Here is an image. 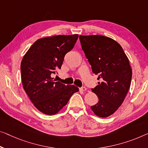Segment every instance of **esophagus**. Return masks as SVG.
<instances>
[{
	"label": "esophagus",
	"instance_id": "obj_1",
	"mask_svg": "<svg viewBox=\"0 0 148 148\" xmlns=\"http://www.w3.org/2000/svg\"><path fill=\"white\" fill-rule=\"evenodd\" d=\"M86 90H87L86 88H85V87H82V88H80V91H82V92H84V91H86Z\"/></svg>",
	"mask_w": 148,
	"mask_h": 148
}]
</instances>
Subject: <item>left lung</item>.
<instances>
[{
  "label": "left lung",
  "instance_id": "left-lung-1",
  "mask_svg": "<svg viewBox=\"0 0 148 148\" xmlns=\"http://www.w3.org/2000/svg\"><path fill=\"white\" fill-rule=\"evenodd\" d=\"M85 56L98 82L92 91L98 102L91 106L96 116L106 118L122 105L130 87L132 70L123 48L114 40L101 35L79 36Z\"/></svg>",
  "mask_w": 148,
  "mask_h": 148
}]
</instances>
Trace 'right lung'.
Returning <instances> with one entry per match:
<instances>
[{
	"label": "right lung",
	"instance_id": "1",
	"mask_svg": "<svg viewBox=\"0 0 148 148\" xmlns=\"http://www.w3.org/2000/svg\"><path fill=\"white\" fill-rule=\"evenodd\" d=\"M78 38V34H73L38 39L22 60L23 88L34 106L43 114H57L72 94L78 92L76 86H66L52 78V74L61 68L66 54L74 48Z\"/></svg>",
	"mask_w": 148,
	"mask_h": 148
}]
</instances>
